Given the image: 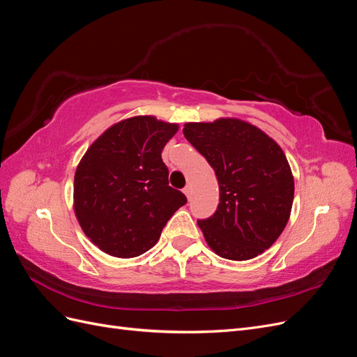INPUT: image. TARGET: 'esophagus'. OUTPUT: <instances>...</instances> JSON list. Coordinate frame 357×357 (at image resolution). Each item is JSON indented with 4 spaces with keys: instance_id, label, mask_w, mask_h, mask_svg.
Returning <instances> with one entry per match:
<instances>
[{
    "instance_id": "esophagus-1",
    "label": "esophagus",
    "mask_w": 357,
    "mask_h": 357,
    "mask_svg": "<svg viewBox=\"0 0 357 357\" xmlns=\"http://www.w3.org/2000/svg\"><path fill=\"white\" fill-rule=\"evenodd\" d=\"M183 193H185V195L188 197V199H190V197H192V186L188 185L185 189H183Z\"/></svg>"
}]
</instances>
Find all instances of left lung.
Instances as JSON below:
<instances>
[{
  "instance_id": "left-lung-1",
  "label": "left lung",
  "mask_w": 357,
  "mask_h": 357,
  "mask_svg": "<svg viewBox=\"0 0 357 357\" xmlns=\"http://www.w3.org/2000/svg\"><path fill=\"white\" fill-rule=\"evenodd\" d=\"M183 134L219 181L218 210L198 220L205 241L231 261L264 253L282 235L294 204L295 181L282 147L262 129L234 117L189 122Z\"/></svg>"
}]
</instances>
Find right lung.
I'll return each mask as SVG.
<instances>
[{
    "label": "right lung",
    "instance_id": "right-lung-1",
    "mask_svg": "<svg viewBox=\"0 0 357 357\" xmlns=\"http://www.w3.org/2000/svg\"><path fill=\"white\" fill-rule=\"evenodd\" d=\"M177 131V123L134 116L110 126L86 150L74 176V213L104 253L123 259L146 253L188 202L168 186L160 156Z\"/></svg>",
    "mask_w": 357,
    "mask_h": 357
}]
</instances>
